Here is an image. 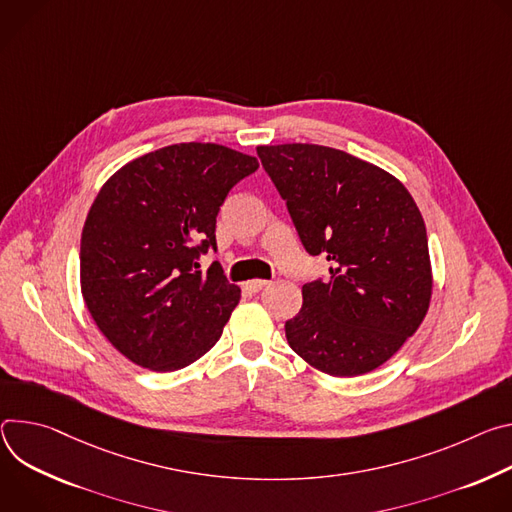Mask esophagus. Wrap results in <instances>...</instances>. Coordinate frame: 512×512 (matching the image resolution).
Here are the masks:
<instances>
[{
	"label": "esophagus",
	"instance_id": "esophagus-1",
	"mask_svg": "<svg viewBox=\"0 0 512 512\" xmlns=\"http://www.w3.org/2000/svg\"><path fill=\"white\" fill-rule=\"evenodd\" d=\"M268 285V280H260V278H254V280H248L246 285H244V289L248 291V293H260L264 287Z\"/></svg>",
	"mask_w": 512,
	"mask_h": 512
}]
</instances>
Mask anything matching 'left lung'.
<instances>
[{"label":"left lung","instance_id":"8db88e82","mask_svg":"<svg viewBox=\"0 0 512 512\" xmlns=\"http://www.w3.org/2000/svg\"><path fill=\"white\" fill-rule=\"evenodd\" d=\"M311 256L329 278L303 285L285 323L289 346L329 376H360L392 358L419 329L431 301L425 221L405 185L344 150L317 144L258 146Z\"/></svg>","mask_w":512,"mask_h":512}]
</instances>
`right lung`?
<instances>
[{
    "label": "right lung",
    "mask_w": 512,
    "mask_h": 512,
    "mask_svg": "<svg viewBox=\"0 0 512 512\" xmlns=\"http://www.w3.org/2000/svg\"><path fill=\"white\" fill-rule=\"evenodd\" d=\"M258 168L219 144L164 146L122 166L97 193L81 234V291L109 344L134 364L173 372L209 352L240 301L213 262L227 193Z\"/></svg>",
    "instance_id": "1"
}]
</instances>
